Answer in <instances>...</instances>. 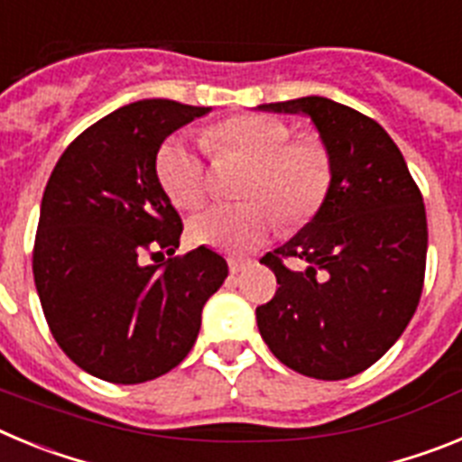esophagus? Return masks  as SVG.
Returning <instances> with one entry per match:
<instances>
[{
    "mask_svg": "<svg viewBox=\"0 0 462 462\" xmlns=\"http://www.w3.org/2000/svg\"><path fill=\"white\" fill-rule=\"evenodd\" d=\"M247 266H250V259H236V256H231V259H228V271L234 273V275L243 273Z\"/></svg>",
    "mask_w": 462,
    "mask_h": 462,
    "instance_id": "1",
    "label": "esophagus"
}]
</instances>
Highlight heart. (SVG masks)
<instances>
[{
    "label": "heart",
    "mask_w": 462,
    "mask_h": 462,
    "mask_svg": "<svg viewBox=\"0 0 462 462\" xmlns=\"http://www.w3.org/2000/svg\"><path fill=\"white\" fill-rule=\"evenodd\" d=\"M217 157L236 154L252 162L240 203L212 206L189 222L191 240L231 252H247L280 226L303 224L324 206L333 182V162L317 136H293L280 117L245 113L219 122L208 134ZM157 180L171 203L196 210L208 196L201 150L185 136L166 138L154 157Z\"/></svg>",
    "instance_id": "1"
}]
</instances>
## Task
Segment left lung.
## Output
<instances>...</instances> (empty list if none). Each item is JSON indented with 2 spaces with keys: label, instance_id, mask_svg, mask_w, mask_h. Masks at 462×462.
Returning <instances> with one entry per match:
<instances>
[{
  "label": "left lung",
  "instance_id": "obj_1",
  "mask_svg": "<svg viewBox=\"0 0 462 462\" xmlns=\"http://www.w3.org/2000/svg\"><path fill=\"white\" fill-rule=\"evenodd\" d=\"M259 108L308 116L333 162L319 212L261 259L280 287L256 308L259 333L305 377H354L389 352L416 312L428 252L423 196L373 117L326 97ZM289 258L309 268L291 272Z\"/></svg>",
  "mask_w": 462,
  "mask_h": 462
}]
</instances>
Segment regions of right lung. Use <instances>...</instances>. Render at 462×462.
<instances>
[{"instance_id":"right-lung-1","label":"right lung","mask_w":462,"mask_h":462,"mask_svg":"<svg viewBox=\"0 0 462 462\" xmlns=\"http://www.w3.org/2000/svg\"><path fill=\"white\" fill-rule=\"evenodd\" d=\"M210 113L143 99L94 122L64 150L41 201L34 284L52 337L79 368L113 383L173 370L194 346L228 266L208 247L173 254L182 219L154 171L166 136Z\"/></svg>"}]
</instances>
